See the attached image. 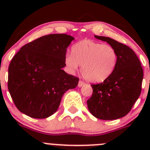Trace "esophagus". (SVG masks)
I'll return each instance as SVG.
<instances>
[{
	"label": "esophagus",
	"instance_id": "1",
	"mask_svg": "<svg viewBox=\"0 0 150 150\" xmlns=\"http://www.w3.org/2000/svg\"><path fill=\"white\" fill-rule=\"evenodd\" d=\"M86 83H85L84 81H79V82H78V86H79V87H82V86H83Z\"/></svg>",
	"mask_w": 150,
	"mask_h": 150
}]
</instances>
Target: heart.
<instances>
[{
    "label": "heart",
    "mask_w": 150,
    "mask_h": 150,
    "mask_svg": "<svg viewBox=\"0 0 150 150\" xmlns=\"http://www.w3.org/2000/svg\"><path fill=\"white\" fill-rule=\"evenodd\" d=\"M72 54H67L64 64L71 72L81 67L83 76L93 83L103 82L114 72L117 63L115 48L108 44L88 39L81 40L72 47Z\"/></svg>",
    "instance_id": "heart-1"
}]
</instances>
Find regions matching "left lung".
I'll use <instances>...</instances> for the list:
<instances>
[{"label":"left lung","instance_id":"obj_1","mask_svg":"<svg viewBox=\"0 0 150 150\" xmlns=\"http://www.w3.org/2000/svg\"><path fill=\"white\" fill-rule=\"evenodd\" d=\"M108 43L117 53V63L111 75L99 84H92L93 94L87 101L90 112L96 118L112 120L126 115L142 91L143 69L131 48L108 37L94 35Z\"/></svg>","mask_w":150,"mask_h":150}]
</instances>
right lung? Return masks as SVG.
Returning <instances> with one entry per match:
<instances>
[{
	"mask_svg": "<svg viewBox=\"0 0 150 150\" xmlns=\"http://www.w3.org/2000/svg\"><path fill=\"white\" fill-rule=\"evenodd\" d=\"M74 38L66 34L42 36L22 46L8 67V88L16 108L33 118H46L79 78L62 69L67 48Z\"/></svg>",
	"mask_w": 150,
	"mask_h": 150,
	"instance_id": "right-lung-1",
	"label": "right lung"
}]
</instances>
